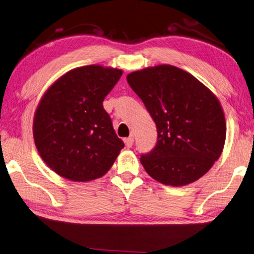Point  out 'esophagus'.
Here are the masks:
<instances>
[{
    "mask_svg": "<svg viewBox=\"0 0 254 254\" xmlns=\"http://www.w3.org/2000/svg\"><path fill=\"white\" fill-rule=\"evenodd\" d=\"M124 143H126V145L127 147H131L133 145V143H134V136L131 135V136L127 137V138H124Z\"/></svg>",
    "mask_w": 254,
    "mask_h": 254,
    "instance_id": "obj_1",
    "label": "esophagus"
}]
</instances>
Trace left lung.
Listing matches in <instances>:
<instances>
[{"label":"left lung","instance_id":"obj_1","mask_svg":"<svg viewBox=\"0 0 254 254\" xmlns=\"http://www.w3.org/2000/svg\"><path fill=\"white\" fill-rule=\"evenodd\" d=\"M127 80L156 124L155 146L140 158L148 175L171 186L199 180L225 145L218 99L190 73L170 64L131 72Z\"/></svg>","mask_w":254,"mask_h":254}]
</instances>
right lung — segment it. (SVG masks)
<instances>
[{
	"label": "right lung",
	"instance_id": "add662e5",
	"mask_svg": "<svg viewBox=\"0 0 254 254\" xmlns=\"http://www.w3.org/2000/svg\"><path fill=\"white\" fill-rule=\"evenodd\" d=\"M122 70L97 64L72 69L44 94L35 113V145L44 162L67 180L103 176L124 147L103 100Z\"/></svg>",
	"mask_w": 254,
	"mask_h": 254
}]
</instances>
